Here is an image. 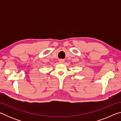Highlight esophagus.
Instances as JSON below:
<instances>
[{
  "label": "esophagus",
  "mask_w": 121,
  "mask_h": 121,
  "mask_svg": "<svg viewBox=\"0 0 121 121\" xmlns=\"http://www.w3.org/2000/svg\"><path fill=\"white\" fill-rule=\"evenodd\" d=\"M59 61V62H60V63H63V62H64L65 60H63V59H60Z\"/></svg>",
  "instance_id": "1"
}]
</instances>
